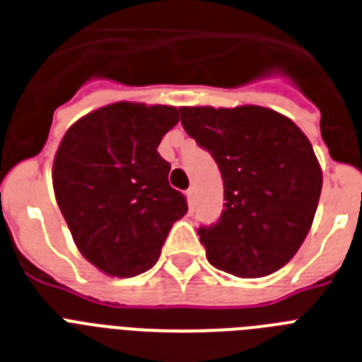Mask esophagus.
Here are the masks:
<instances>
[{
  "mask_svg": "<svg viewBox=\"0 0 362 362\" xmlns=\"http://www.w3.org/2000/svg\"><path fill=\"white\" fill-rule=\"evenodd\" d=\"M186 197H187V202H189V206L195 208V204H197V191H195V187H189V189L186 191Z\"/></svg>",
  "mask_w": 362,
  "mask_h": 362,
  "instance_id": "1",
  "label": "esophagus"
}]
</instances>
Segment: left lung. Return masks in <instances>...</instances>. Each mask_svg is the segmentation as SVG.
Instances as JSON below:
<instances>
[{
  "label": "left lung",
  "instance_id": "left-lung-1",
  "mask_svg": "<svg viewBox=\"0 0 362 362\" xmlns=\"http://www.w3.org/2000/svg\"><path fill=\"white\" fill-rule=\"evenodd\" d=\"M182 126L219 165L225 208L199 228L208 262L243 279L277 272L307 238L322 169L293 120L260 105L180 107Z\"/></svg>",
  "mask_w": 362,
  "mask_h": 362
}]
</instances>
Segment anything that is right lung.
<instances>
[{"label": "right lung", "mask_w": 362, "mask_h": 362, "mask_svg": "<svg viewBox=\"0 0 362 362\" xmlns=\"http://www.w3.org/2000/svg\"><path fill=\"white\" fill-rule=\"evenodd\" d=\"M173 105L117 102L70 126L54 160V191L79 252L111 277L151 269L187 202L169 186L161 137Z\"/></svg>", "instance_id": "1"}]
</instances>
